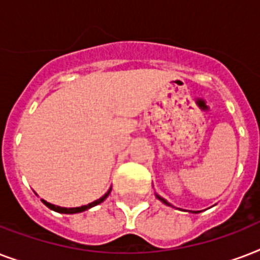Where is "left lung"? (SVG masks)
<instances>
[{"instance_id":"left-lung-1","label":"left lung","mask_w":260,"mask_h":260,"mask_svg":"<svg viewBox=\"0 0 260 260\" xmlns=\"http://www.w3.org/2000/svg\"><path fill=\"white\" fill-rule=\"evenodd\" d=\"M156 198H158V200H160V201H162L163 204H166V205H170V204H169V202H167L166 200H165V198H162V197H160V196H158V194H156Z\"/></svg>"}]
</instances>
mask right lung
<instances>
[{
	"label": "right lung",
	"instance_id": "right-lung-1",
	"mask_svg": "<svg viewBox=\"0 0 260 260\" xmlns=\"http://www.w3.org/2000/svg\"><path fill=\"white\" fill-rule=\"evenodd\" d=\"M110 190H112V187H110L108 191H106L104 196H102L101 198H98V200H95V201L90 202V204H87V205H83V206H78V208H62V206H58V205H52V204H50V202L44 201V200H42V202L46 206H48L51 210H55V212H58V213H66V214H73V213H81V212H83V210H87L90 209V208H93V206L98 205V204H101L104 200H105L108 196H109Z\"/></svg>",
	"mask_w": 260,
	"mask_h": 260
}]
</instances>
